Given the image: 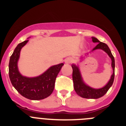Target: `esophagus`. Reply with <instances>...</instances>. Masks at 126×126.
Segmentation results:
<instances>
[{
    "mask_svg": "<svg viewBox=\"0 0 126 126\" xmlns=\"http://www.w3.org/2000/svg\"><path fill=\"white\" fill-rule=\"evenodd\" d=\"M72 61H73V60H72V59L71 58H67L65 60V62L66 63V64H70V63H71L72 62Z\"/></svg>",
    "mask_w": 126,
    "mask_h": 126,
    "instance_id": "obj_1",
    "label": "esophagus"
}]
</instances>
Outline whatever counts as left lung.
Returning <instances> with one entry per match:
<instances>
[{"label":"left lung","mask_w":126,"mask_h":126,"mask_svg":"<svg viewBox=\"0 0 126 126\" xmlns=\"http://www.w3.org/2000/svg\"><path fill=\"white\" fill-rule=\"evenodd\" d=\"M92 38L93 43H98L97 45L92 50V52L98 49L102 50L105 52H106L109 57L111 59V61H112L111 65H112V69H113V73H112L109 82L107 83L106 85L101 88L95 89L90 87L86 84L83 81L78 65H76L74 64H73L71 65H72V68H73V83H74V88L77 94L81 97L84 98L97 99L105 94V93L108 92V90L113 84L114 76H115V60H114L113 56L112 55L110 50L107 44L100 42L95 37H92ZM87 55H88V53L84 54L85 56ZM83 57L84 56L81 55L80 57V59H83Z\"/></svg>","instance_id":"1"}]
</instances>
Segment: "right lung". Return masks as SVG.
Instances as JSON below:
<instances>
[{"instance_id":"right-lung-1","label":"right lung","mask_w":126,"mask_h":126,"mask_svg":"<svg viewBox=\"0 0 126 126\" xmlns=\"http://www.w3.org/2000/svg\"><path fill=\"white\" fill-rule=\"evenodd\" d=\"M28 41L19 43L16 47L10 57L9 75L13 86L22 96L32 100H39L52 94L56 78L64 64L52 65L38 76L29 78L23 76L19 71L17 62L21 50Z\"/></svg>"}]
</instances>
